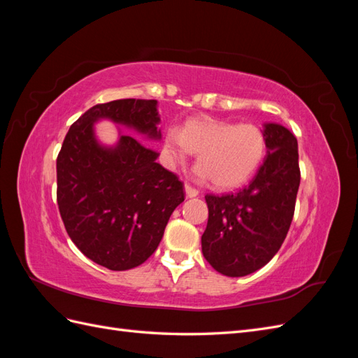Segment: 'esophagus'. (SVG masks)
I'll list each match as a JSON object with an SVG mask.
<instances>
[{
    "mask_svg": "<svg viewBox=\"0 0 358 358\" xmlns=\"http://www.w3.org/2000/svg\"><path fill=\"white\" fill-rule=\"evenodd\" d=\"M185 192H187V197L188 199H192V197H197L199 196V189L191 187L189 183H187V185H185Z\"/></svg>",
    "mask_w": 358,
    "mask_h": 358,
    "instance_id": "obj_1",
    "label": "esophagus"
}]
</instances>
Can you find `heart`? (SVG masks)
Instances as JSON below:
<instances>
[{"mask_svg": "<svg viewBox=\"0 0 358 358\" xmlns=\"http://www.w3.org/2000/svg\"><path fill=\"white\" fill-rule=\"evenodd\" d=\"M166 148L178 162L199 154L197 175L210 178L218 188H233L251 178L266 154V137L252 124H229L194 119L180 131L171 128Z\"/></svg>", "mask_w": 358, "mask_h": 358, "instance_id": "heart-1", "label": "heart"}]
</instances>
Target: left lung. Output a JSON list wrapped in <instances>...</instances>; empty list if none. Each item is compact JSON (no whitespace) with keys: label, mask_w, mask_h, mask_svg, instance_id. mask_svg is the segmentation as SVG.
Returning <instances> with one entry per match:
<instances>
[{"label":"left lung","mask_w":358,"mask_h":358,"mask_svg":"<svg viewBox=\"0 0 358 358\" xmlns=\"http://www.w3.org/2000/svg\"><path fill=\"white\" fill-rule=\"evenodd\" d=\"M267 157L245 188L206 194L208 227L201 251L225 276L239 278L266 266L284 243L300 185L297 138L279 124H266Z\"/></svg>","instance_id":"1"}]
</instances>
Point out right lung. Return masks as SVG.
I'll list each match as a JSON object with an SVG mask.
<instances>
[{
	"label": "right lung",
	"mask_w": 358,
	"mask_h": 358,
	"mask_svg": "<svg viewBox=\"0 0 358 358\" xmlns=\"http://www.w3.org/2000/svg\"><path fill=\"white\" fill-rule=\"evenodd\" d=\"M101 117L159 138V116L155 100L96 104L70 127L57 158V201L70 239L94 263L121 272L155 252L185 192L136 137L122 134L116 148L96 142Z\"/></svg>",
	"instance_id": "right-lung-1"
}]
</instances>
